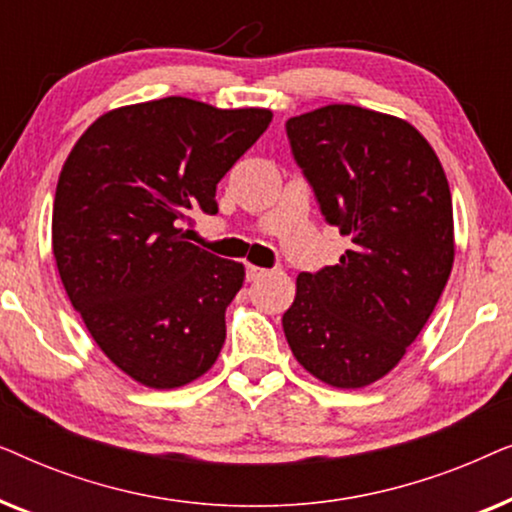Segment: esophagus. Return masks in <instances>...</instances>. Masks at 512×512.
Listing matches in <instances>:
<instances>
[{
  "label": "esophagus",
  "mask_w": 512,
  "mask_h": 512,
  "mask_svg": "<svg viewBox=\"0 0 512 512\" xmlns=\"http://www.w3.org/2000/svg\"><path fill=\"white\" fill-rule=\"evenodd\" d=\"M265 275H270V270L258 268V265H247V279H249V282H256V279H263Z\"/></svg>",
  "instance_id": "1"
}]
</instances>
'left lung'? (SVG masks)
<instances>
[{
	"instance_id": "1",
	"label": "left lung",
	"mask_w": 512,
	"mask_h": 512,
	"mask_svg": "<svg viewBox=\"0 0 512 512\" xmlns=\"http://www.w3.org/2000/svg\"><path fill=\"white\" fill-rule=\"evenodd\" d=\"M286 135L321 214L352 247L300 272L284 335L317 380L368 387L398 366L450 277V184L419 130L380 111L328 104L289 118Z\"/></svg>"
}]
</instances>
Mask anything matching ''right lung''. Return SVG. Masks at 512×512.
I'll return each instance as SVG.
<instances>
[{
    "mask_svg": "<svg viewBox=\"0 0 512 512\" xmlns=\"http://www.w3.org/2000/svg\"><path fill=\"white\" fill-rule=\"evenodd\" d=\"M270 121V109L163 97L107 111L62 165V286L97 347L144 387H184L221 352L244 265L186 242L181 226L191 209L219 212L216 184Z\"/></svg>",
    "mask_w": 512,
    "mask_h": 512,
    "instance_id": "obj_1",
    "label": "right lung"
}]
</instances>
